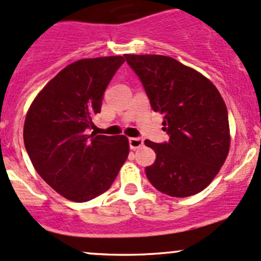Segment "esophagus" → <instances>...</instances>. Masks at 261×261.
<instances>
[{
  "mask_svg": "<svg viewBox=\"0 0 261 261\" xmlns=\"http://www.w3.org/2000/svg\"><path fill=\"white\" fill-rule=\"evenodd\" d=\"M128 144H130V148L136 150V148H140L144 145V139H141V137H130Z\"/></svg>",
  "mask_w": 261,
  "mask_h": 261,
  "instance_id": "1",
  "label": "esophagus"
}]
</instances>
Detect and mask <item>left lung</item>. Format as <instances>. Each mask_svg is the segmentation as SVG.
<instances>
[{
	"mask_svg": "<svg viewBox=\"0 0 261 261\" xmlns=\"http://www.w3.org/2000/svg\"><path fill=\"white\" fill-rule=\"evenodd\" d=\"M150 100L163 116L170 140L145 145L156 152L146 176L171 197L193 196L219 172L229 152L228 111L218 89L205 76L166 56L125 54Z\"/></svg>",
	"mask_w": 261,
	"mask_h": 261,
	"instance_id": "left-lung-1",
	"label": "left lung"
}]
</instances>
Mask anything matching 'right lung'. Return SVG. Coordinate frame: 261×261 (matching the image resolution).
Masks as SVG:
<instances>
[{"mask_svg": "<svg viewBox=\"0 0 261 261\" xmlns=\"http://www.w3.org/2000/svg\"><path fill=\"white\" fill-rule=\"evenodd\" d=\"M124 62L116 56L71 63L42 89L25 116V151L39 176L67 199L82 203L104 193L127 159L126 136L89 135Z\"/></svg>", "mask_w": 261, "mask_h": 261, "instance_id": "right-lung-1", "label": "right lung"}]
</instances>
